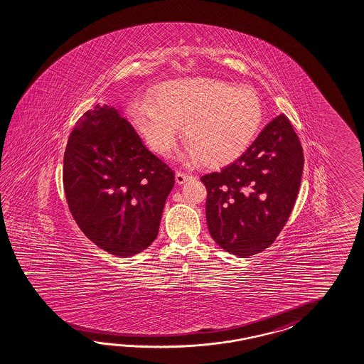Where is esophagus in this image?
Wrapping results in <instances>:
<instances>
[{
    "instance_id": "obj_1",
    "label": "esophagus",
    "mask_w": 364,
    "mask_h": 364,
    "mask_svg": "<svg viewBox=\"0 0 364 364\" xmlns=\"http://www.w3.org/2000/svg\"><path fill=\"white\" fill-rule=\"evenodd\" d=\"M175 177H176L177 184H184V183L187 181L188 178H191V175L184 173V172H176Z\"/></svg>"
}]
</instances>
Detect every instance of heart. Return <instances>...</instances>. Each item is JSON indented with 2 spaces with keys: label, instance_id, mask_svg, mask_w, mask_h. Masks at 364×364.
I'll return each instance as SVG.
<instances>
[{
  "label": "heart",
  "instance_id": "obj_1",
  "mask_svg": "<svg viewBox=\"0 0 364 364\" xmlns=\"http://www.w3.org/2000/svg\"><path fill=\"white\" fill-rule=\"evenodd\" d=\"M152 102H135L129 118L140 138L159 156H168L183 128L187 157L218 166L256 138L264 107L253 90L209 79L177 80L157 89Z\"/></svg>",
  "mask_w": 364,
  "mask_h": 364
}]
</instances>
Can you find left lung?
<instances>
[{
    "instance_id": "obj_1",
    "label": "left lung",
    "mask_w": 364,
    "mask_h": 364,
    "mask_svg": "<svg viewBox=\"0 0 364 364\" xmlns=\"http://www.w3.org/2000/svg\"><path fill=\"white\" fill-rule=\"evenodd\" d=\"M302 171L301 141L281 114L236 160L201 176L208 229L217 245L245 258L272 245L294 208Z\"/></svg>"
}]
</instances>
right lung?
<instances>
[{
    "instance_id": "obj_1",
    "label": "right lung",
    "mask_w": 364,
    "mask_h": 364,
    "mask_svg": "<svg viewBox=\"0 0 364 364\" xmlns=\"http://www.w3.org/2000/svg\"><path fill=\"white\" fill-rule=\"evenodd\" d=\"M175 172L112 106L89 109L70 134L63 187L80 230L109 255L131 257L159 233Z\"/></svg>"
}]
</instances>
